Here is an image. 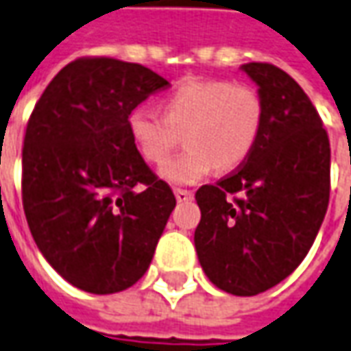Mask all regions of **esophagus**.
<instances>
[{
  "mask_svg": "<svg viewBox=\"0 0 351 351\" xmlns=\"http://www.w3.org/2000/svg\"><path fill=\"white\" fill-rule=\"evenodd\" d=\"M175 195L178 202H188V199L194 197V194L190 190H184V188H175Z\"/></svg>",
  "mask_w": 351,
  "mask_h": 351,
  "instance_id": "1",
  "label": "esophagus"
}]
</instances>
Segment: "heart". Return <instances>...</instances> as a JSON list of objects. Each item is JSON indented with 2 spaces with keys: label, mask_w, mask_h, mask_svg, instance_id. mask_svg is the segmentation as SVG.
Wrapping results in <instances>:
<instances>
[{
  "label": "heart",
  "mask_w": 351,
  "mask_h": 351,
  "mask_svg": "<svg viewBox=\"0 0 351 351\" xmlns=\"http://www.w3.org/2000/svg\"><path fill=\"white\" fill-rule=\"evenodd\" d=\"M265 99L250 84L232 80H190L163 101V113L136 106L126 128L147 163H163L184 134L188 149L161 167L175 184H192L215 167L232 171L256 149L265 126Z\"/></svg>",
  "instance_id": "obj_1"
}]
</instances>
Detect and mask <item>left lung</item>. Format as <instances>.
Wrapping results in <instances>:
<instances>
[{
  "instance_id": "left-lung-1",
  "label": "left lung",
  "mask_w": 351,
  "mask_h": 351,
  "mask_svg": "<svg viewBox=\"0 0 351 351\" xmlns=\"http://www.w3.org/2000/svg\"><path fill=\"white\" fill-rule=\"evenodd\" d=\"M242 69L265 99V126L242 165L195 192L194 242L217 288L256 295L292 275L315 242L330 195V144L292 76L271 63Z\"/></svg>"
}]
</instances>
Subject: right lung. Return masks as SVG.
Returning a JSON list of instances; mask_svg holds the SVG:
<instances>
[{"instance_id":"1","label":"right lung","mask_w":351,"mask_h":351,"mask_svg":"<svg viewBox=\"0 0 351 351\" xmlns=\"http://www.w3.org/2000/svg\"><path fill=\"white\" fill-rule=\"evenodd\" d=\"M169 82L113 57H80L28 119L23 207L47 263L76 288L113 294L142 278L176 197L126 128L130 109Z\"/></svg>"}]
</instances>
